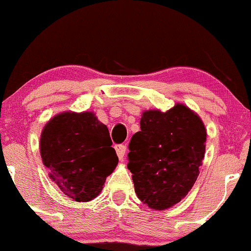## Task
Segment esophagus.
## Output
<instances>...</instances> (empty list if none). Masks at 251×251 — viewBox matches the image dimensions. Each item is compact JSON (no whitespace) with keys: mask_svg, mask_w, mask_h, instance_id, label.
<instances>
[{"mask_svg":"<svg viewBox=\"0 0 251 251\" xmlns=\"http://www.w3.org/2000/svg\"><path fill=\"white\" fill-rule=\"evenodd\" d=\"M115 149H116V154H117V156H119L120 160H123V157H125V155H126V147L123 146V144H120V146L115 147Z\"/></svg>","mask_w":251,"mask_h":251,"instance_id":"1","label":"esophagus"}]
</instances>
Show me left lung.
Masks as SVG:
<instances>
[{
    "mask_svg": "<svg viewBox=\"0 0 251 251\" xmlns=\"http://www.w3.org/2000/svg\"><path fill=\"white\" fill-rule=\"evenodd\" d=\"M140 125L128 154L135 193L150 209L166 210L183 200L196 182L207 130L201 117L183 103L167 111H143Z\"/></svg>",
    "mask_w": 251,
    "mask_h": 251,
    "instance_id": "1",
    "label": "left lung"
}]
</instances>
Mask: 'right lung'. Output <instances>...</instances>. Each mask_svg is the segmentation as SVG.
Listing matches in <instances>:
<instances>
[{
  "label": "right lung",
  "mask_w": 251,
  "mask_h": 251,
  "mask_svg": "<svg viewBox=\"0 0 251 251\" xmlns=\"http://www.w3.org/2000/svg\"><path fill=\"white\" fill-rule=\"evenodd\" d=\"M107 126L94 111H63L44 126L40 152L49 178L64 195L89 202L119 163Z\"/></svg>",
  "instance_id": "obj_1"
}]
</instances>
